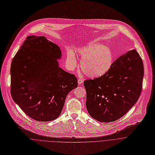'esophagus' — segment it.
<instances>
[{
    "label": "esophagus",
    "mask_w": 155,
    "mask_h": 155,
    "mask_svg": "<svg viewBox=\"0 0 155 155\" xmlns=\"http://www.w3.org/2000/svg\"><path fill=\"white\" fill-rule=\"evenodd\" d=\"M78 84L80 85V84H82V83H83L84 80H83L82 79H81V78H79V79H78Z\"/></svg>",
    "instance_id": "34e87169"
}]
</instances>
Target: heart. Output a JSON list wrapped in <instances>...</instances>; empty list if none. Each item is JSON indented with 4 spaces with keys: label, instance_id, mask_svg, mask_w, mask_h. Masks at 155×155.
Masks as SVG:
<instances>
[{
    "label": "heart",
    "instance_id": "obj_1",
    "mask_svg": "<svg viewBox=\"0 0 155 155\" xmlns=\"http://www.w3.org/2000/svg\"><path fill=\"white\" fill-rule=\"evenodd\" d=\"M77 54L81 58V68L90 78H96L106 74L112 67L114 55L110 48L98 43H90L78 49ZM67 64L71 70L78 67L74 54L69 51Z\"/></svg>",
    "mask_w": 155,
    "mask_h": 155
}]
</instances>
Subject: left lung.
Here are the masks:
<instances>
[{"instance_id":"left-lung-1","label":"left lung","mask_w":155,"mask_h":155,"mask_svg":"<svg viewBox=\"0 0 155 155\" xmlns=\"http://www.w3.org/2000/svg\"><path fill=\"white\" fill-rule=\"evenodd\" d=\"M143 65L135 49L119 57L104 75L84 82L86 107L100 122L114 121L137 101L142 88Z\"/></svg>"}]
</instances>
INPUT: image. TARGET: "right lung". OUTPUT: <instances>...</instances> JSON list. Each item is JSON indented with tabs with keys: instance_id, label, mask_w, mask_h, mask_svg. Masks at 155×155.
<instances>
[{
	"instance_id": "obj_1",
	"label": "right lung",
	"mask_w": 155,
	"mask_h": 155,
	"mask_svg": "<svg viewBox=\"0 0 155 155\" xmlns=\"http://www.w3.org/2000/svg\"><path fill=\"white\" fill-rule=\"evenodd\" d=\"M60 48L45 37L28 36L13 58L11 95L29 117L39 121L56 119L67 95L78 87L73 74L58 66Z\"/></svg>"
}]
</instances>
